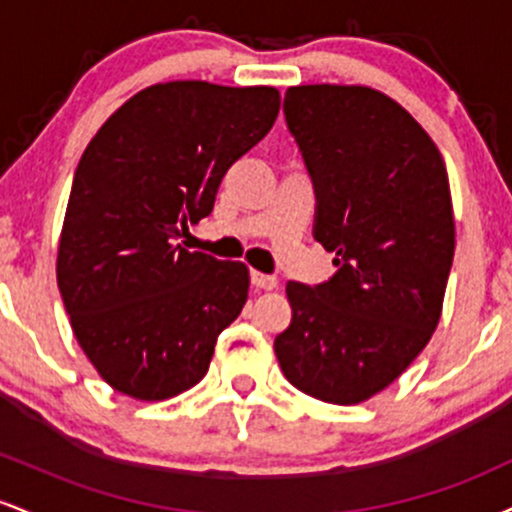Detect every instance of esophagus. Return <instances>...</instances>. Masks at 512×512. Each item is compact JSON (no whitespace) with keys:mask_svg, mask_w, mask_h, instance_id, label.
Here are the masks:
<instances>
[{"mask_svg":"<svg viewBox=\"0 0 512 512\" xmlns=\"http://www.w3.org/2000/svg\"><path fill=\"white\" fill-rule=\"evenodd\" d=\"M250 281H252V286H255V289H264V291H274L276 286H279L276 276H269V274H262V272H252Z\"/></svg>","mask_w":512,"mask_h":512,"instance_id":"obj_1","label":"esophagus"}]
</instances>
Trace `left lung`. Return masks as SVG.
I'll list each match as a JSON object with an SVG mask.
<instances>
[{"mask_svg":"<svg viewBox=\"0 0 512 512\" xmlns=\"http://www.w3.org/2000/svg\"><path fill=\"white\" fill-rule=\"evenodd\" d=\"M284 113L317 195L327 284H286L274 339L286 380L330 404L366 402L424 351L455 255L448 170L428 132L370 86H291Z\"/></svg>","mask_w":512,"mask_h":512,"instance_id":"8db88e82","label":"left lung"}]
</instances>
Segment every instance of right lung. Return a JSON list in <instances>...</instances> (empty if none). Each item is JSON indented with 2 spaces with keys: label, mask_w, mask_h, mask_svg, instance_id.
Returning a JSON list of instances; mask_svg holds the SVG:
<instances>
[{
  "label": "right lung",
  "mask_w": 512,
  "mask_h": 512,
  "mask_svg": "<svg viewBox=\"0 0 512 512\" xmlns=\"http://www.w3.org/2000/svg\"><path fill=\"white\" fill-rule=\"evenodd\" d=\"M274 86L166 81L134 93L76 166L57 286L76 342L122 395L161 402L207 375L250 272L175 243L279 115Z\"/></svg>",
  "instance_id": "add662e5"
}]
</instances>
